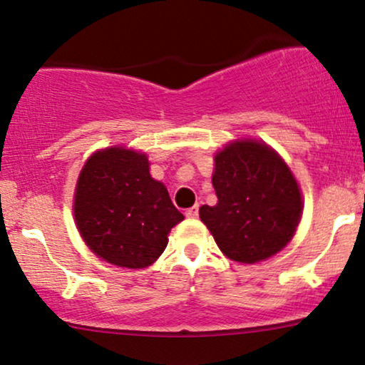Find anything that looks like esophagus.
Returning a JSON list of instances; mask_svg holds the SVG:
<instances>
[{"label": "esophagus", "mask_w": 365, "mask_h": 365, "mask_svg": "<svg viewBox=\"0 0 365 365\" xmlns=\"http://www.w3.org/2000/svg\"><path fill=\"white\" fill-rule=\"evenodd\" d=\"M185 216L187 217H197V216H199V206H197V204H195V206L188 207L187 211H185Z\"/></svg>", "instance_id": "obj_1"}]
</instances>
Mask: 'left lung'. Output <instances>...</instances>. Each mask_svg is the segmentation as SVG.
<instances>
[{
	"instance_id": "left-lung-1",
	"label": "left lung",
	"mask_w": 365,
	"mask_h": 365,
	"mask_svg": "<svg viewBox=\"0 0 365 365\" xmlns=\"http://www.w3.org/2000/svg\"><path fill=\"white\" fill-rule=\"evenodd\" d=\"M216 206L199 209L217 247L233 261L271 257L292 240L302 197L283 159L254 140L233 142L215 158Z\"/></svg>"
}]
</instances>
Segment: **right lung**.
<instances>
[{"label": "right lung", "mask_w": 365, "mask_h": 365, "mask_svg": "<svg viewBox=\"0 0 365 365\" xmlns=\"http://www.w3.org/2000/svg\"><path fill=\"white\" fill-rule=\"evenodd\" d=\"M75 221L92 252L121 267H145L183 220L168 190L149 175L145 154L110 148L92 154L75 192Z\"/></svg>", "instance_id": "add662e5"}]
</instances>
